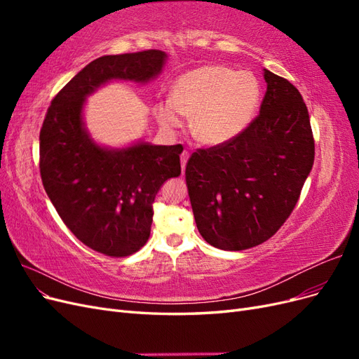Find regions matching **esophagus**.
I'll use <instances>...</instances> for the list:
<instances>
[{
    "label": "esophagus",
    "instance_id": "34e87169",
    "mask_svg": "<svg viewBox=\"0 0 359 359\" xmlns=\"http://www.w3.org/2000/svg\"><path fill=\"white\" fill-rule=\"evenodd\" d=\"M189 157H190L189 151H182V154H181V169H182V173H184V170H186V163H187Z\"/></svg>",
    "mask_w": 359,
    "mask_h": 359
}]
</instances>
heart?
Segmentation results:
<instances>
[{
	"label": "heart",
	"instance_id": "heart-1",
	"mask_svg": "<svg viewBox=\"0 0 359 359\" xmlns=\"http://www.w3.org/2000/svg\"><path fill=\"white\" fill-rule=\"evenodd\" d=\"M260 102V85L250 72L226 66H202L173 82L170 99L154 104V115L166 128L191 116V133L203 145L217 147L240 136L253 121Z\"/></svg>",
	"mask_w": 359,
	"mask_h": 359
}]
</instances>
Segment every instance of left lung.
Listing matches in <instances>:
<instances>
[{"mask_svg":"<svg viewBox=\"0 0 359 359\" xmlns=\"http://www.w3.org/2000/svg\"><path fill=\"white\" fill-rule=\"evenodd\" d=\"M259 115L224 145L199 148L186 166L198 231L222 250L265 243L295 208L314 161V139L302 95L264 70Z\"/></svg>","mask_w":359,"mask_h":359,"instance_id":"left-lung-1","label":"left lung"}]
</instances>
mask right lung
<instances>
[{"instance_id":"add662e5","label":"right lung","mask_w":359,"mask_h":359,"mask_svg":"<svg viewBox=\"0 0 359 359\" xmlns=\"http://www.w3.org/2000/svg\"><path fill=\"white\" fill-rule=\"evenodd\" d=\"M165 61L157 49L94 60L53 97L40 130L43 187L70 232L106 256H130L145 245L156 194L181 173L182 145L102 148L83 128L85 97L112 79L148 82Z\"/></svg>"}]
</instances>
